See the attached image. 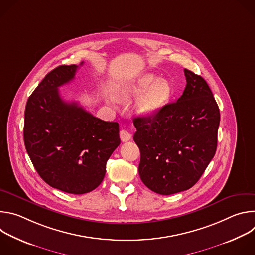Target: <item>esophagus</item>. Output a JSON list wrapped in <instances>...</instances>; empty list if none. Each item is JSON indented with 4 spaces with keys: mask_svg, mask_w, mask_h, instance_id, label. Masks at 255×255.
I'll return each mask as SVG.
<instances>
[{
    "mask_svg": "<svg viewBox=\"0 0 255 255\" xmlns=\"http://www.w3.org/2000/svg\"><path fill=\"white\" fill-rule=\"evenodd\" d=\"M131 134L128 132V131H126V130H124V129H122L121 131H120V139L123 141V142H127V141H129L130 139H131Z\"/></svg>",
    "mask_w": 255,
    "mask_h": 255,
    "instance_id": "34e87169",
    "label": "esophagus"
}]
</instances>
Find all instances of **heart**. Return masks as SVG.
<instances>
[{
  "instance_id": "heart-1",
  "label": "heart",
  "mask_w": 255,
  "mask_h": 255,
  "mask_svg": "<svg viewBox=\"0 0 255 255\" xmlns=\"http://www.w3.org/2000/svg\"><path fill=\"white\" fill-rule=\"evenodd\" d=\"M141 95L136 104L135 111L140 116H150L159 111L171 96L168 81L147 74L140 77L124 92L123 97L130 99Z\"/></svg>"
}]
</instances>
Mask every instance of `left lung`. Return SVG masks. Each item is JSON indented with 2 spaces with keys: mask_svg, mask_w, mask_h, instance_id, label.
<instances>
[{
  "mask_svg": "<svg viewBox=\"0 0 255 255\" xmlns=\"http://www.w3.org/2000/svg\"><path fill=\"white\" fill-rule=\"evenodd\" d=\"M187 85L176 102L150 116L133 119L140 149L139 175L159 195L191 189L217 148L220 111L207 82L185 69Z\"/></svg>",
  "mask_w": 255,
  "mask_h": 255,
  "instance_id": "obj_1",
  "label": "left lung"
}]
</instances>
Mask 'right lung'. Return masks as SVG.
Instances as JSON below:
<instances>
[{
    "label": "right lung",
    "instance_id": "right-lung-1",
    "mask_svg": "<svg viewBox=\"0 0 255 255\" xmlns=\"http://www.w3.org/2000/svg\"><path fill=\"white\" fill-rule=\"evenodd\" d=\"M78 68L59 65L45 76L27 101L23 131L27 153L41 178L74 195L102 183L106 163L120 144L117 122L103 121L77 102L61 99L58 88L74 80Z\"/></svg>",
    "mask_w": 255,
    "mask_h": 255
}]
</instances>
